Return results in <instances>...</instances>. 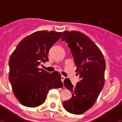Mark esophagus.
Instances as JSON below:
<instances>
[{
  "instance_id": "34e87169",
  "label": "esophagus",
  "mask_w": 122,
  "mask_h": 122,
  "mask_svg": "<svg viewBox=\"0 0 122 122\" xmlns=\"http://www.w3.org/2000/svg\"><path fill=\"white\" fill-rule=\"evenodd\" d=\"M60 79H61V81H62V82H63V81H64L65 79V77H64L63 76H61V77H60Z\"/></svg>"
}]
</instances>
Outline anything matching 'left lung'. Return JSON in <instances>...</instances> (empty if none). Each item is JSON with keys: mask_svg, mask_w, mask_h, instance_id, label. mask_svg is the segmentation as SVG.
Here are the masks:
<instances>
[{"mask_svg": "<svg viewBox=\"0 0 122 122\" xmlns=\"http://www.w3.org/2000/svg\"><path fill=\"white\" fill-rule=\"evenodd\" d=\"M61 39L70 49L80 78L75 86L68 78L65 79L64 86L72 97L63 101V107L71 114H81L94 104L104 87L105 60L98 46L81 32L65 31Z\"/></svg>", "mask_w": 122, "mask_h": 122, "instance_id": "obj_1", "label": "left lung"}]
</instances>
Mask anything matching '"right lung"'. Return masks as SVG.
I'll return each mask as SVG.
<instances>
[{
    "label": "right lung",
    "instance_id": "add662e5",
    "mask_svg": "<svg viewBox=\"0 0 122 122\" xmlns=\"http://www.w3.org/2000/svg\"><path fill=\"white\" fill-rule=\"evenodd\" d=\"M62 32L41 30L25 37L9 60V81L17 100L22 105L37 107L45 101L48 92L63 86L61 75L38 68L48 61L49 49Z\"/></svg>",
    "mask_w": 122,
    "mask_h": 122
}]
</instances>
